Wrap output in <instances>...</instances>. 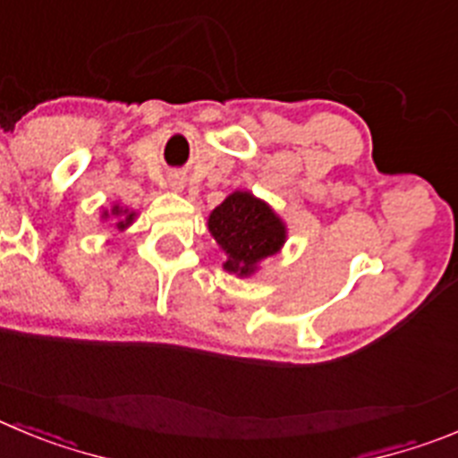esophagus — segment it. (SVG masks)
<instances>
[{"mask_svg":"<svg viewBox=\"0 0 458 458\" xmlns=\"http://www.w3.org/2000/svg\"><path fill=\"white\" fill-rule=\"evenodd\" d=\"M170 188L172 191H183V177H179V174H172Z\"/></svg>","mask_w":458,"mask_h":458,"instance_id":"esophagus-1","label":"esophagus"}]
</instances>
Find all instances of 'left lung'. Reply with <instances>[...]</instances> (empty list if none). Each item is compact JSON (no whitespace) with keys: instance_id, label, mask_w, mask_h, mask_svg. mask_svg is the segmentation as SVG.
I'll return each instance as SVG.
<instances>
[{"instance_id":"8db88e82","label":"left lung","mask_w":458,"mask_h":458,"mask_svg":"<svg viewBox=\"0 0 458 458\" xmlns=\"http://www.w3.org/2000/svg\"><path fill=\"white\" fill-rule=\"evenodd\" d=\"M207 226L225 254L222 267L241 279L257 275L261 263L279 254L288 241L284 217L250 191H233L213 208Z\"/></svg>"}]
</instances>
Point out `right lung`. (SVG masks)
Masks as SVG:
<instances>
[{"mask_svg": "<svg viewBox=\"0 0 458 458\" xmlns=\"http://www.w3.org/2000/svg\"><path fill=\"white\" fill-rule=\"evenodd\" d=\"M136 217H138L136 211L120 207V204H113L111 208H104L102 211V220H113V225H115L120 232L129 229V226L136 222Z\"/></svg>", "mask_w": 458, "mask_h": 458, "instance_id": "obj_1", "label": "right lung"}]
</instances>
